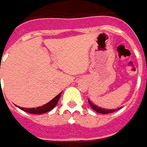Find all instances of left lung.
Segmentation results:
<instances>
[{
  "label": "left lung",
  "instance_id": "left-lung-1",
  "mask_svg": "<svg viewBox=\"0 0 147 147\" xmlns=\"http://www.w3.org/2000/svg\"><path fill=\"white\" fill-rule=\"evenodd\" d=\"M88 103L90 105V106L92 107V109L95 111H96L97 113H100V114H109V113H112V112H115L116 110H119V109H121V108H119V109H113V110H106V109H104V108H101V107H99L97 106L96 105H95L94 103H92V100H90L89 99H88Z\"/></svg>",
  "mask_w": 147,
  "mask_h": 147
}]
</instances>
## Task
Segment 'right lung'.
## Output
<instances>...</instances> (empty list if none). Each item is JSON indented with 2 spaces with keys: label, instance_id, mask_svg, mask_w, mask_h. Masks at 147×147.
<instances>
[{
  "label": "right lung",
  "instance_id": "obj_1",
  "mask_svg": "<svg viewBox=\"0 0 147 147\" xmlns=\"http://www.w3.org/2000/svg\"><path fill=\"white\" fill-rule=\"evenodd\" d=\"M61 96V92L57 95L55 98H53L51 101H49L48 103L47 104L43 105L42 106H38L37 108H27V109H24V108H22V107H20V110H24L27 113H29V114H34V115H41V114H44V113H47L50 110H51L53 108L55 107V105H57L58 101H59V97Z\"/></svg>",
  "mask_w": 147,
  "mask_h": 147
}]
</instances>
